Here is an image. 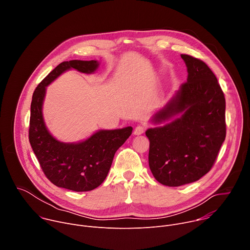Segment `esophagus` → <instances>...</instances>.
Masks as SVG:
<instances>
[{"mask_svg": "<svg viewBox=\"0 0 250 250\" xmlns=\"http://www.w3.org/2000/svg\"><path fill=\"white\" fill-rule=\"evenodd\" d=\"M145 129H146V125H137V126H135V128H134V130H133V133H134L135 135L142 134V133L145 132Z\"/></svg>", "mask_w": 250, "mask_h": 250, "instance_id": "obj_1", "label": "esophagus"}]
</instances>
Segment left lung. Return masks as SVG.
Returning a JSON list of instances; mask_svg holds the SVG:
<instances>
[{
  "label": "left lung",
  "instance_id": "1",
  "mask_svg": "<svg viewBox=\"0 0 250 250\" xmlns=\"http://www.w3.org/2000/svg\"><path fill=\"white\" fill-rule=\"evenodd\" d=\"M188 78L151 118L146 131L149 168L162 185L198 181L215 162L226 138V99L217 77L200 59L181 54Z\"/></svg>",
  "mask_w": 250,
  "mask_h": 250
}]
</instances>
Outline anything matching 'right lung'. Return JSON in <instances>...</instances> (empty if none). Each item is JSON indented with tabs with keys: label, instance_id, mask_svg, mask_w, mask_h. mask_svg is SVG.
<instances>
[{
	"label": "right lung",
	"instance_id": "right-lung-1",
	"mask_svg": "<svg viewBox=\"0 0 250 250\" xmlns=\"http://www.w3.org/2000/svg\"><path fill=\"white\" fill-rule=\"evenodd\" d=\"M97 60H70L56 66L35 89L31 104L28 138L45 176L55 186L75 192L99 187L108 175L116 151L132 132L131 126L100 129L79 142H62L47 129L42 105L46 87L65 71L76 69L92 74L99 68Z\"/></svg>",
	"mask_w": 250,
	"mask_h": 250
}]
</instances>
